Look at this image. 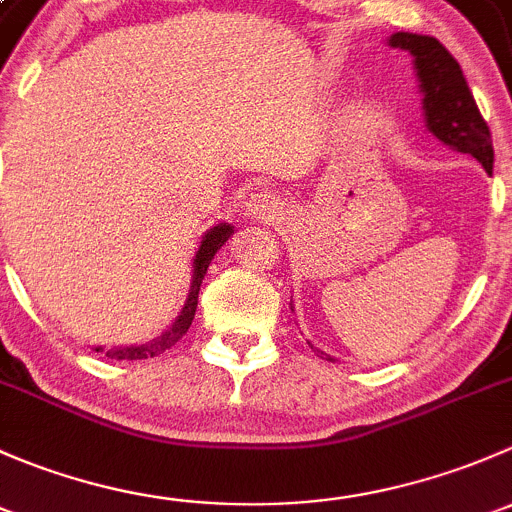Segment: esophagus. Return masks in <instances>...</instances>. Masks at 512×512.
<instances>
[{
  "instance_id": "obj_1",
  "label": "esophagus",
  "mask_w": 512,
  "mask_h": 512,
  "mask_svg": "<svg viewBox=\"0 0 512 512\" xmlns=\"http://www.w3.org/2000/svg\"><path fill=\"white\" fill-rule=\"evenodd\" d=\"M282 213L280 198H275L272 193H257L252 195L250 203H247V215L252 220H265V223H272L277 215Z\"/></svg>"
}]
</instances>
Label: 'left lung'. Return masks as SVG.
Here are the masks:
<instances>
[{"label": "left lung", "mask_w": 512, "mask_h": 512, "mask_svg": "<svg viewBox=\"0 0 512 512\" xmlns=\"http://www.w3.org/2000/svg\"><path fill=\"white\" fill-rule=\"evenodd\" d=\"M396 49H406L414 56V66L423 91L426 126L438 141L468 153L493 170V138L485 118L480 116L461 64L448 54L446 46L433 36L399 32L389 39Z\"/></svg>", "instance_id": "left-lung-1"}]
</instances>
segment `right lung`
<instances>
[{
	"mask_svg": "<svg viewBox=\"0 0 512 512\" xmlns=\"http://www.w3.org/2000/svg\"><path fill=\"white\" fill-rule=\"evenodd\" d=\"M230 235H232V227L223 223V225H215L213 230H210L208 235L203 237V245H200L198 255H195V262H193V267H195V270H193V287H190L188 302H185L183 312H180V317L175 319L173 327H170L165 334H160L158 339H153L151 344H141V347L108 349V352H106L108 359H148V356L163 354L165 349L173 347L178 339H183V334L188 332L190 324H193L195 307H198V292H200V285H203L205 272H208L210 260H213L215 252H218L220 247L225 245L227 237H230ZM96 352H103V349L96 347Z\"/></svg>",
	"mask_w": 512,
	"mask_h": 512,
	"instance_id": "right-lung-1",
	"label": "right lung"
}]
</instances>
